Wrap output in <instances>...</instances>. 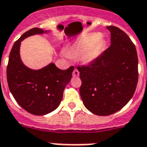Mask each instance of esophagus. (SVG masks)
Wrapping results in <instances>:
<instances>
[{
  "label": "esophagus",
  "mask_w": 147,
  "mask_h": 147,
  "mask_svg": "<svg viewBox=\"0 0 147 147\" xmlns=\"http://www.w3.org/2000/svg\"><path fill=\"white\" fill-rule=\"evenodd\" d=\"M79 74H80V73H79V71L78 70V69L75 68V69H74V72H73V76H74V77H78Z\"/></svg>",
  "instance_id": "1"
}]
</instances>
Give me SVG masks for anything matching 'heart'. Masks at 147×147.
<instances>
[{"label": "heart", "instance_id": "obj_1", "mask_svg": "<svg viewBox=\"0 0 147 147\" xmlns=\"http://www.w3.org/2000/svg\"><path fill=\"white\" fill-rule=\"evenodd\" d=\"M105 42L100 38L98 33H93L80 39L67 49L66 55L71 57L81 56L84 63H88L94 61L103 51Z\"/></svg>", "mask_w": 147, "mask_h": 147}]
</instances>
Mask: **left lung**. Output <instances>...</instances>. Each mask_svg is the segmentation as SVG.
I'll return each mask as SVG.
<instances>
[{"label": "left lung", "instance_id": "left-lung-1", "mask_svg": "<svg viewBox=\"0 0 147 147\" xmlns=\"http://www.w3.org/2000/svg\"><path fill=\"white\" fill-rule=\"evenodd\" d=\"M111 46L88 65L78 66L83 103L92 113L109 115L119 111L135 93L138 57L126 33L110 25Z\"/></svg>", "mask_w": 147, "mask_h": 147}]
</instances>
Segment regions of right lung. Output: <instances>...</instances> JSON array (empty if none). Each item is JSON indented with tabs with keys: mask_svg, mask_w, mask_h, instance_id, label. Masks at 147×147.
Masks as SVG:
<instances>
[{
	"mask_svg": "<svg viewBox=\"0 0 147 147\" xmlns=\"http://www.w3.org/2000/svg\"><path fill=\"white\" fill-rule=\"evenodd\" d=\"M43 32H46L33 28L24 33L12 47L7 67V84L15 101L25 111L36 115L48 114L59 106L74 69L72 66L62 70L50 63L42 69L33 70L23 64L19 55L21 42Z\"/></svg>",
	"mask_w": 147,
	"mask_h": 147,
	"instance_id": "obj_1",
	"label": "right lung"
}]
</instances>
